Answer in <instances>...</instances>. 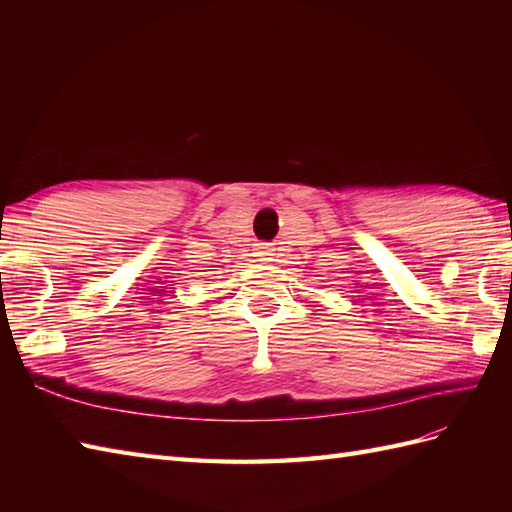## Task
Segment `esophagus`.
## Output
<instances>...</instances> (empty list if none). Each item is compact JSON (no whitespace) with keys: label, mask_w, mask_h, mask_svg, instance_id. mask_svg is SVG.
Here are the masks:
<instances>
[{"label":"esophagus","mask_w":512,"mask_h":512,"mask_svg":"<svg viewBox=\"0 0 512 512\" xmlns=\"http://www.w3.org/2000/svg\"><path fill=\"white\" fill-rule=\"evenodd\" d=\"M255 255H257L259 259H264V262H266V259H270V255H275V253H273V248H270L268 244H259Z\"/></svg>","instance_id":"obj_1"}]
</instances>
